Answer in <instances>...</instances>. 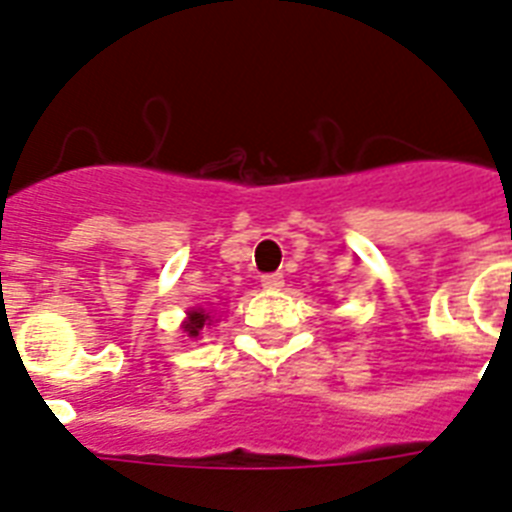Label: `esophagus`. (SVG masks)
<instances>
[{"mask_svg": "<svg viewBox=\"0 0 512 512\" xmlns=\"http://www.w3.org/2000/svg\"><path fill=\"white\" fill-rule=\"evenodd\" d=\"M261 285H264L267 290H280L282 285H285V280H282L280 272H272V275L261 277Z\"/></svg>", "mask_w": 512, "mask_h": 512, "instance_id": "obj_1", "label": "esophagus"}]
</instances>
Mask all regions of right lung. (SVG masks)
<instances>
[{
    "mask_svg": "<svg viewBox=\"0 0 512 512\" xmlns=\"http://www.w3.org/2000/svg\"><path fill=\"white\" fill-rule=\"evenodd\" d=\"M206 325H211V312H206V309H190L182 327H185V333L190 335V338H198L200 330Z\"/></svg>",
    "mask_w": 512,
    "mask_h": 512,
    "instance_id": "1",
    "label": "right lung"
}]
</instances>
